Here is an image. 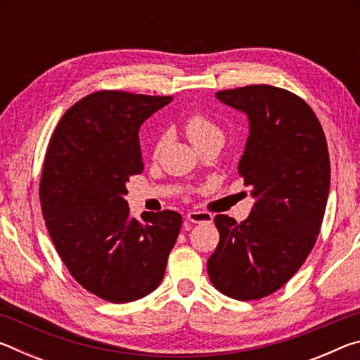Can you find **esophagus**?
I'll use <instances>...</instances> for the list:
<instances>
[{
	"instance_id": "1",
	"label": "esophagus",
	"mask_w": 360,
	"mask_h": 360,
	"mask_svg": "<svg viewBox=\"0 0 360 360\" xmlns=\"http://www.w3.org/2000/svg\"><path fill=\"white\" fill-rule=\"evenodd\" d=\"M187 221L193 224H203V222L210 224L212 222V214L206 211H191L187 212Z\"/></svg>"
}]
</instances>
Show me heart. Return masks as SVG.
Masks as SVG:
<instances>
[{"instance_id": "1", "label": "heart", "mask_w": 360, "mask_h": 360, "mask_svg": "<svg viewBox=\"0 0 360 360\" xmlns=\"http://www.w3.org/2000/svg\"><path fill=\"white\" fill-rule=\"evenodd\" d=\"M186 131L187 136L193 143L195 148H200L205 143L211 141V139L221 138L224 139V131L214 120L208 117L206 114L202 112H193L186 120ZM163 144V138H160L155 144V149L158 150Z\"/></svg>"}]
</instances>
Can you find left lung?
I'll return each mask as SVG.
<instances>
[{
    "mask_svg": "<svg viewBox=\"0 0 360 360\" xmlns=\"http://www.w3.org/2000/svg\"><path fill=\"white\" fill-rule=\"evenodd\" d=\"M216 96L249 117L238 173L257 202L246 221L217 214L219 245L208 259L214 288L235 300H259L295 275L314 248L324 219L330 158L307 101L266 84Z\"/></svg>",
    "mask_w": 360,
    "mask_h": 360,
    "instance_id": "1",
    "label": "left lung"
}]
</instances>
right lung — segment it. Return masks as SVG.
<instances>
[{
	"instance_id": "obj_1",
	"label": "right lung",
	"mask_w": 360,
	"mask_h": 360,
	"mask_svg": "<svg viewBox=\"0 0 360 360\" xmlns=\"http://www.w3.org/2000/svg\"><path fill=\"white\" fill-rule=\"evenodd\" d=\"M173 96L98 90L75 103L53 130L39 181L42 217L60 259L90 294L135 302L162 283L182 217L130 214L125 182L144 163L138 130Z\"/></svg>"
}]
</instances>
